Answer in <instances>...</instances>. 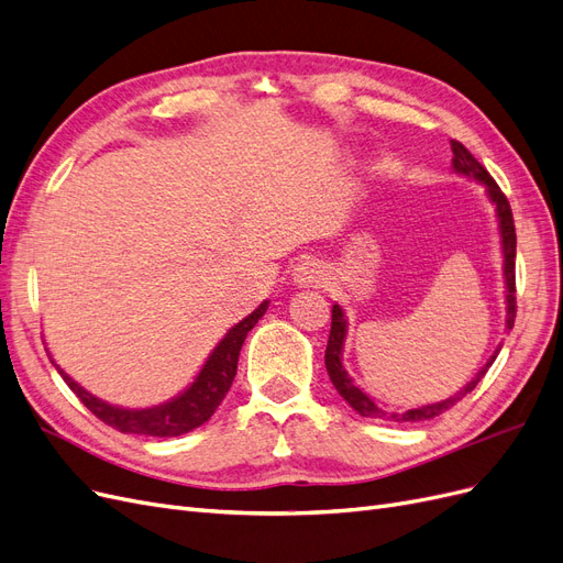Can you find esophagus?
Wrapping results in <instances>:
<instances>
[{
    "label": "esophagus",
    "mask_w": 563,
    "mask_h": 563,
    "mask_svg": "<svg viewBox=\"0 0 563 563\" xmlns=\"http://www.w3.org/2000/svg\"><path fill=\"white\" fill-rule=\"evenodd\" d=\"M295 280H297L299 285H318V283L324 280V268H322L318 262L308 260V262H303V264L297 266Z\"/></svg>",
    "instance_id": "34e87169"
}]
</instances>
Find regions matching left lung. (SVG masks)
Segmentation results:
<instances>
[{
    "label": "left lung",
    "instance_id": "left-lung-1",
    "mask_svg": "<svg viewBox=\"0 0 563 563\" xmlns=\"http://www.w3.org/2000/svg\"><path fill=\"white\" fill-rule=\"evenodd\" d=\"M451 152H453V170L475 177L477 183H482L486 187L488 198L496 206V214H498V227H500V239H503V257H505V287H507V318H505V330L515 328V316H517V283H515V257H517V233H515V220H512V208L507 203L505 194L500 191V187L496 185V179L486 173V168L482 163L470 154L459 140H451ZM343 341H346V318H343L341 306L334 303L332 306V330H330V341H328V351H324V367H328V374L332 378L334 388L339 390V395L346 400L360 416H369V419H386V421H395V423H416V421H428L440 416L442 411H446L451 405H456L461 397H465L467 393H473L475 386L482 380V376L486 374V369L494 365L496 355L500 353V346L496 349V353L486 360V365L479 369V374L470 380V384L459 393L449 397L444 402H434V405H426V407H416V409H407V411H397V409H386L376 405L369 395L362 393L349 376V372L343 369L341 365V349Z\"/></svg>",
    "mask_w": 563,
    "mask_h": 563
}]
</instances>
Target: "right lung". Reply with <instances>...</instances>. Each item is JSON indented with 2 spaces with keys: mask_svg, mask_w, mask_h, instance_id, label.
<instances>
[{
  "mask_svg": "<svg viewBox=\"0 0 563 563\" xmlns=\"http://www.w3.org/2000/svg\"><path fill=\"white\" fill-rule=\"evenodd\" d=\"M268 301L260 303L257 311H252L247 318H243L235 328L227 332V336L217 343V349L210 353L206 360L203 369L198 372L194 384L183 393L177 395L175 400L150 407V409H121L112 407L102 400H98L96 395H90L84 390L77 380H71L56 362V369L65 378V384L69 390L75 393L84 407L96 413L98 419L107 426L117 428L119 432H133V434H150V438H177V434H185L198 426H203L214 409L220 407V402L227 397L235 369H239V355L241 346L247 336V332L255 328L257 320L266 313ZM51 357V355H48Z\"/></svg>",
  "mask_w": 563,
  "mask_h": 563,
  "instance_id": "obj_1",
  "label": "right lung"
}]
</instances>
